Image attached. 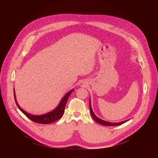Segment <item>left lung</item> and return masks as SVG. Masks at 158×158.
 Masks as SVG:
<instances>
[{"mask_svg":"<svg viewBox=\"0 0 158 158\" xmlns=\"http://www.w3.org/2000/svg\"><path fill=\"white\" fill-rule=\"evenodd\" d=\"M89 107H90V113L91 114V116L93 117V118L94 119V120L97 122L98 123L103 125V126H119L121 124H124V123L127 122V121H129V119H127L125 120L124 121H121V122H119V123H110V122H108L106 121H104L100 118H99L98 117H97L95 114L94 113V112L93 110L92 107H91V98L89 97Z\"/></svg>","mask_w":158,"mask_h":158,"instance_id":"8db88e82","label":"left lung"}]
</instances>
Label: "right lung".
<instances>
[{
	"label": "right lung",
	"mask_w": 158,
	"mask_h": 158,
	"mask_svg": "<svg viewBox=\"0 0 158 158\" xmlns=\"http://www.w3.org/2000/svg\"><path fill=\"white\" fill-rule=\"evenodd\" d=\"M74 91V89H73L70 90L69 92H67L64 96V97L61 99L59 104L54 110L48 112L46 114H44L41 115H34V114H30L20 107L16 99V96H15L14 88V99H15L16 105L22 113L24 114L29 119H30L31 120H32L35 123L47 124L54 123L62 118L64 112V109H65V104L67 103V99H68L69 97Z\"/></svg>",
	"instance_id": "right-lung-1"
}]
</instances>
